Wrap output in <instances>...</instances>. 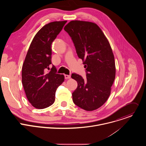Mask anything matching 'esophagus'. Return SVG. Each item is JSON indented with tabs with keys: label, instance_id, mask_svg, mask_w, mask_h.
Wrapping results in <instances>:
<instances>
[{
	"label": "esophagus",
	"instance_id": "34e87169",
	"mask_svg": "<svg viewBox=\"0 0 146 146\" xmlns=\"http://www.w3.org/2000/svg\"><path fill=\"white\" fill-rule=\"evenodd\" d=\"M70 77H71L70 75H68V74H65V78L66 79H69V78H70Z\"/></svg>",
	"mask_w": 146,
	"mask_h": 146
}]
</instances>
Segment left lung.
<instances>
[{
	"mask_svg": "<svg viewBox=\"0 0 146 146\" xmlns=\"http://www.w3.org/2000/svg\"><path fill=\"white\" fill-rule=\"evenodd\" d=\"M64 29L71 37L87 72L86 79L77 74H72L78 84L72 94L73 101L86 111L95 110L108 99L115 79V65L111 47L95 23L72 21Z\"/></svg>",
	"mask_w": 146,
	"mask_h": 146,
	"instance_id": "8db88e82",
	"label": "left lung"
}]
</instances>
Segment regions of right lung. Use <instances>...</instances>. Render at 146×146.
Masks as SVG:
<instances>
[{"label":"right lung","mask_w":146,"mask_h":146,"mask_svg":"<svg viewBox=\"0 0 146 146\" xmlns=\"http://www.w3.org/2000/svg\"><path fill=\"white\" fill-rule=\"evenodd\" d=\"M67 21L50 23L41 28L33 37L22 68V82L28 101L35 108L43 109L55 102L58 87L64 81V74L51 70L52 41Z\"/></svg>","instance_id":"add662e5"}]
</instances>
